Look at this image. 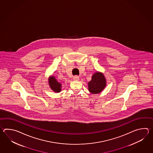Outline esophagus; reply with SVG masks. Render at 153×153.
Here are the masks:
<instances>
[{"instance_id":"1","label":"esophagus","mask_w":153,"mask_h":153,"mask_svg":"<svg viewBox=\"0 0 153 153\" xmlns=\"http://www.w3.org/2000/svg\"><path fill=\"white\" fill-rule=\"evenodd\" d=\"M73 80H75V81H78V80H79V77L78 76H77V75L74 76L73 77Z\"/></svg>"}]
</instances>
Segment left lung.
<instances>
[{"instance_id": "left-lung-1", "label": "left lung", "mask_w": 153, "mask_h": 153, "mask_svg": "<svg viewBox=\"0 0 153 153\" xmlns=\"http://www.w3.org/2000/svg\"><path fill=\"white\" fill-rule=\"evenodd\" d=\"M107 85L103 73L97 72L92 76L91 80L88 83V91L92 94H98L103 91Z\"/></svg>"}]
</instances>
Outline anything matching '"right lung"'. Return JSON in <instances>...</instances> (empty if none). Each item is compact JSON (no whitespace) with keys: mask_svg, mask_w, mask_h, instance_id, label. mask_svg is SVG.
<instances>
[{"mask_svg":"<svg viewBox=\"0 0 153 153\" xmlns=\"http://www.w3.org/2000/svg\"><path fill=\"white\" fill-rule=\"evenodd\" d=\"M48 82L49 86L52 91L56 93H59L61 91L62 84L59 82L54 76H51L49 77L48 79Z\"/></svg>","mask_w":153,"mask_h":153,"instance_id":"obj_1","label":"right lung"}]
</instances>
